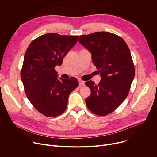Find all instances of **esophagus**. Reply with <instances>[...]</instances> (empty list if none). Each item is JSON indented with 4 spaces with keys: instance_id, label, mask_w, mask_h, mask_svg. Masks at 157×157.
<instances>
[{
    "instance_id": "obj_1",
    "label": "esophagus",
    "mask_w": 157,
    "mask_h": 157,
    "mask_svg": "<svg viewBox=\"0 0 157 157\" xmlns=\"http://www.w3.org/2000/svg\"><path fill=\"white\" fill-rule=\"evenodd\" d=\"M78 82H79V84L80 86H85V83H84V81L81 80V79H78Z\"/></svg>"
}]
</instances>
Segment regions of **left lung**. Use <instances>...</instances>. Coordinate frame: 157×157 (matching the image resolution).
I'll use <instances>...</instances> for the list:
<instances>
[{"label": "left lung", "instance_id": "8db88e82", "mask_svg": "<svg viewBox=\"0 0 157 157\" xmlns=\"http://www.w3.org/2000/svg\"><path fill=\"white\" fill-rule=\"evenodd\" d=\"M79 41L92 54V60L101 76L96 85L93 81L85 84L91 93L86 104L93 113L106 116L125 99L135 76L130 50L119 36L107 32L81 35Z\"/></svg>", "mask_w": 157, "mask_h": 157}]
</instances>
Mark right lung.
<instances>
[{
    "label": "right lung",
    "mask_w": 157,
    "mask_h": 157,
    "mask_svg": "<svg viewBox=\"0 0 157 157\" xmlns=\"http://www.w3.org/2000/svg\"><path fill=\"white\" fill-rule=\"evenodd\" d=\"M78 36L50 33L33 40L27 49L21 70L25 93L33 107L48 117L65 111L70 94L78 86L77 79H58L56 66L74 47Z\"/></svg>",
    "instance_id": "right-lung-1"
}]
</instances>
